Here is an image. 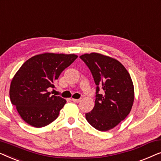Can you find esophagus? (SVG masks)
<instances>
[{"instance_id":"obj_1","label":"esophagus","mask_w":161,"mask_h":161,"mask_svg":"<svg viewBox=\"0 0 161 161\" xmlns=\"http://www.w3.org/2000/svg\"><path fill=\"white\" fill-rule=\"evenodd\" d=\"M72 101H74V102H76V103H80L81 102V99L80 98V99H75V98H72Z\"/></svg>"}]
</instances>
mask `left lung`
Segmentation results:
<instances>
[{
    "label": "left lung",
    "instance_id": "8db88e82",
    "mask_svg": "<svg viewBox=\"0 0 161 161\" xmlns=\"http://www.w3.org/2000/svg\"><path fill=\"white\" fill-rule=\"evenodd\" d=\"M80 58L96 85L95 106L85 114L86 119L97 130H110L123 121L132 108L134 89L130 74L118 60L101 54H85Z\"/></svg>",
    "mask_w": 161,
    "mask_h": 161
}]
</instances>
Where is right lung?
<instances>
[{
    "instance_id": "add662e5",
    "label": "right lung",
    "mask_w": 161,
    "mask_h": 161,
    "mask_svg": "<svg viewBox=\"0 0 161 161\" xmlns=\"http://www.w3.org/2000/svg\"><path fill=\"white\" fill-rule=\"evenodd\" d=\"M76 55L45 53L25 62L14 76L10 99L24 121L36 128L44 127L57 118L66 101L51 95L48 88L76 58Z\"/></svg>"
}]
</instances>
